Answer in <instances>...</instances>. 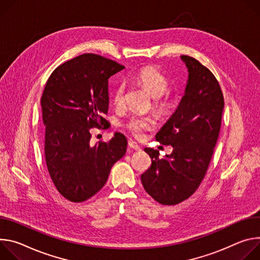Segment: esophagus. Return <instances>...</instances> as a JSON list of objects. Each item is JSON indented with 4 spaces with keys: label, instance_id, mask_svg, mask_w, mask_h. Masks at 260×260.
<instances>
[{
    "label": "esophagus",
    "instance_id": "34e87169",
    "mask_svg": "<svg viewBox=\"0 0 260 260\" xmlns=\"http://www.w3.org/2000/svg\"><path fill=\"white\" fill-rule=\"evenodd\" d=\"M128 146H129L130 149H132V150H134V151H140V150H141V148L137 145V143H136L135 141H132V140H130V141L128 142Z\"/></svg>",
    "mask_w": 260,
    "mask_h": 260
}]
</instances>
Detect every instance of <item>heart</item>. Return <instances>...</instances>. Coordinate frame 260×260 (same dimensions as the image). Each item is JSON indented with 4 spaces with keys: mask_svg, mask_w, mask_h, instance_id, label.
I'll list each match as a JSON object with an SVG mask.
<instances>
[{
    "mask_svg": "<svg viewBox=\"0 0 260 260\" xmlns=\"http://www.w3.org/2000/svg\"><path fill=\"white\" fill-rule=\"evenodd\" d=\"M129 79L145 88L154 98V107L158 114L166 115L174 108L175 100L165 94L169 86L168 79L154 67H143L134 75L130 76ZM125 91V84L122 82H119L114 86L112 91V100L117 106L124 104ZM152 125L153 122L149 118L134 117L125 124V128L134 136L140 137L146 130L151 129Z\"/></svg>",
    "mask_w": 260,
    "mask_h": 260,
    "instance_id": "heart-1",
    "label": "heart"
}]
</instances>
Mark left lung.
I'll return each instance as SVG.
<instances>
[{
    "mask_svg": "<svg viewBox=\"0 0 260 260\" xmlns=\"http://www.w3.org/2000/svg\"><path fill=\"white\" fill-rule=\"evenodd\" d=\"M188 69L185 94L176 111L156 134V140L172 147L159 159L146 148L152 165L140 179L149 195L161 205L174 206L189 198L204 180L217 143L224 98L215 75L194 57L182 55Z\"/></svg>",
    "mask_w": 260,
    "mask_h": 260,
    "instance_id": "1",
    "label": "left lung"
}]
</instances>
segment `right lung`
I'll return each mask as SVG.
<instances>
[{"instance_id": "right-lung-1", "label": "right lung", "mask_w": 260, "mask_h": 260, "mask_svg": "<svg viewBox=\"0 0 260 260\" xmlns=\"http://www.w3.org/2000/svg\"><path fill=\"white\" fill-rule=\"evenodd\" d=\"M125 67L98 54L84 53L60 65L49 76L41 98L45 125V161L57 189L72 203L91 198L105 185L112 165L127 150L115 132L90 145L91 128L107 121L108 78Z\"/></svg>"}]
</instances>
